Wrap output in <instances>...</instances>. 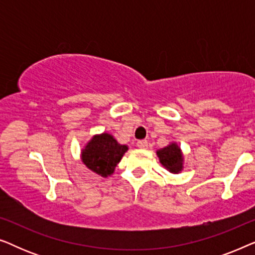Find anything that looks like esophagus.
Returning <instances> with one entry per match:
<instances>
[{
    "label": "esophagus",
    "mask_w": 255,
    "mask_h": 255,
    "mask_svg": "<svg viewBox=\"0 0 255 255\" xmlns=\"http://www.w3.org/2000/svg\"><path fill=\"white\" fill-rule=\"evenodd\" d=\"M137 146L139 148H147L148 142H147V140H139L137 142Z\"/></svg>",
    "instance_id": "obj_1"
}]
</instances>
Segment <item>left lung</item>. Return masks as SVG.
<instances>
[{"instance_id":"left-lung-1","label":"left lung","mask_w":255,"mask_h":255,"mask_svg":"<svg viewBox=\"0 0 255 255\" xmlns=\"http://www.w3.org/2000/svg\"><path fill=\"white\" fill-rule=\"evenodd\" d=\"M156 154H158L162 166H165L169 172L177 173L182 168V154L176 144H170L159 149Z\"/></svg>"}]
</instances>
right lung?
Segmentation results:
<instances>
[{
    "label": "right lung",
    "mask_w": 255,
    "mask_h": 255,
    "mask_svg": "<svg viewBox=\"0 0 255 255\" xmlns=\"http://www.w3.org/2000/svg\"><path fill=\"white\" fill-rule=\"evenodd\" d=\"M127 151V146L118 144L113 135L102 133L88 142L82 152V161L93 172L106 177L114 172Z\"/></svg>",
    "instance_id": "add662e5"
}]
</instances>
